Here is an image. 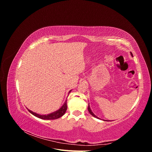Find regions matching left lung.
Here are the masks:
<instances>
[{
    "label": "left lung",
    "instance_id": "1",
    "mask_svg": "<svg viewBox=\"0 0 152 152\" xmlns=\"http://www.w3.org/2000/svg\"><path fill=\"white\" fill-rule=\"evenodd\" d=\"M131 55L132 56V53H131ZM88 111H89V112L91 113V115H93V117H96V118H99L98 117H96L95 115L93 113V112L91 111V108H90V107H89V105L88 106Z\"/></svg>",
    "mask_w": 152,
    "mask_h": 152
}]
</instances>
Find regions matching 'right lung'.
Listing matches in <instances>:
<instances>
[{
    "label": "right lung",
    "instance_id": "1",
    "mask_svg": "<svg viewBox=\"0 0 152 152\" xmlns=\"http://www.w3.org/2000/svg\"><path fill=\"white\" fill-rule=\"evenodd\" d=\"M66 109H67V105H66V102L64 103V104L62 106V107L58 110V111L53 112L52 113H50L49 115H39L36 113L35 112H31V110H28V112H30L32 115H34V116L40 118H42V119H45V120H54V119H57L59 118V117H62L64 114L65 113L66 111Z\"/></svg>",
    "mask_w": 152,
    "mask_h": 152
}]
</instances>
